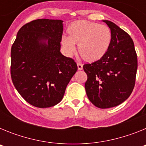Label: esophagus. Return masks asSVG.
Segmentation results:
<instances>
[{
    "label": "esophagus",
    "mask_w": 146,
    "mask_h": 146,
    "mask_svg": "<svg viewBox=\"0 0 146 146\" xmlns=\"http://www.w3.org/2000/svg\"><path fill=\"white\" fill-rule=\"evenodd\" d=\"M77 68H78V69H79V70H82V64H81V63H79V62H77Z\"/></svg>",
    "instance_id": "1"
}]
</instances>
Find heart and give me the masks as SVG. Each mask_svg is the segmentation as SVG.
Instances as JSON below:
<instances>
[{
	"mask_svg": "<svg viewBox=\"0 0 146 146\" xmlns=\"http://www.w3.org/2000/svg\"><path fill=\"white\" fill-rule=\"evenodd\" d=\"M69 37L63 36L61 43L67 54H72L78 45L82 58L88 62L101 59L105 55L112 41L111 31L106 25L88 20L72 23L68 28Z\"/></svg>",
	"mask_w": 146,
	"mask_h": 146,
	"instance_id": "1",
	"label": "heart"
}]
</instances>
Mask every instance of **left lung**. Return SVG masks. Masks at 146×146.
Wrapping results in <instances>:
<instances>
[{"label": "left lung", "instance_id": "left-lung-1", "mask_svg": "<svg viewBox=\"0 0 146 146\" xmlns=\"http://www.w3.org/2000/svg\"><path fill=\"white\" fill-rule=\"evenodd\" d=\"M106 23L112 33V41L101 59L83 66L88 79L86 94L99 108H113L127 99L135 85L137 57L134 42L128 33L115 23Z\"/></svg>", "mask_w": 146, "mask_h": 146}]
</instances>
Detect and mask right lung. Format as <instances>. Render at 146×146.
Returning <instances> with one entry per match:
<instances>
[{
  "instance_id": "1",
  "label": "right lung",
  "mask_w": 146,
  "mask_h": 146,
  "mask_svg": "<svg viewBox=\"0 0 146 146\" xmlns=\"http://www.w3.org/2000/svg\"><path fill=\"white\" fill-rule=\"evenodd\" d=\"M63 21L38 19L23 25L11 50V77L25 101L39 108L58 104L77 70L60 52Z\"/></svg>"
}]
</instances>
